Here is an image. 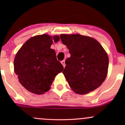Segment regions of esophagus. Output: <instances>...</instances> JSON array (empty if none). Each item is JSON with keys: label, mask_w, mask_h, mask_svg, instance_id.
Returning <instances> with one entry per match:
<instances>
[{"label": "esophagus", "mask_w": 125, "mask_h": 125, "mask_svg": "<svg viewBox=\"0 0 125 125\" xmlns=\"http://www.w3.org/2000/svg\"><path fill=\"white\" fill-rule=\"evenodd\" d=\"M61 63H62V65H63V67H65V66H66V64H65V61H62Z\"/></svg>", "instance_id": "obj_1"}]
</instances>
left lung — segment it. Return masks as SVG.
<instances>
[{
  "label": "left lung",
  "instance_id": "1",
  "mask_svg": "<svg viewBox=\"0 0 125 125\" xmlns=\"http://www.w3.org/2000/svg\"><path fill=\"white\" fill-rule=\"evenodd\" d=\"M60 37L71 54L63 71L69 86L77 94L94 91L107 76L109 58L106 52L91 37L79 34H61Z\"/></svg>",
  "mask_w": 125,
  "mask_h": 125
}]
</instances>
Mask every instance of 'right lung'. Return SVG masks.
<instances>
[{
    "instance_id": "right-lung-1",
    "label": "right lung",
    "mask_w": 125,
    "mask_h": 125,
    "mask_svg": "<svg viewBox=\"0 0 125 125\" xmlns=\"http://www.w3.org/2000/svg\"><path fill=\"white\" fill-rule=\"evenodd\" d=\"M58 35L48 34L31 37L16 54L14 72L26 89L35 94L49 91L54 77L63 70L57 61L56 52L51 48L53 42L59 41Z\"/></svg>"
}]
</instances>
